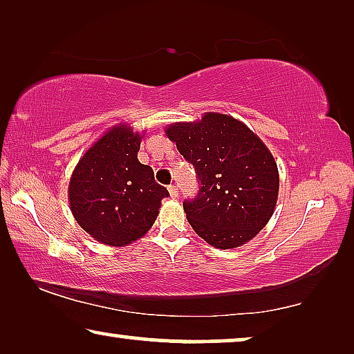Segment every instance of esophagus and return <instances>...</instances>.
I'll list each match as a JSON object with an SVG mask.
<instances>
[{
  "label": "esophagus",
  "instance_id": "obj_1",
  "mask_svg": "<svg viewBox=\"0 0 354 354\" xmlns=\"http://www.w3.org/2000/svg\"><path fill=\"white\" fill-rule=\"evenodd\" d=\"M169 195H171V198H177L178 196V188L176 185L169 187Z\"/></svg>",
  "mask_w": 354,
  "mask_h": 354
}]
</instances>
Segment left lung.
<instances>
[{
  "instance_id": "1",
  "label": "left lung",
  "mask_w": 354,
  "mask_h": 354,
  "mask_svg": "<svg viewBox=\"0 0 354 354\" xmlns=\"http://www.w3.org/2000/svg\"><path fill=\"white\" fill-rule=\"evenodd\" d=\"M164 133L195 166L201 188L183 211L206 243L232 250L263 230L279 198L277 162L241 120L205 113L193 122L169 124Z\"/></svg>"
}]
</instances>
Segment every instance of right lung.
I'll return each instance as SVG.
<instances>
[{
  "label": "right lung",
  "mask_w": 354,
  "mask_h": 354,
  "mask_svg": "<svg viewBox=\"0 0 354 354\" xmlns=\"http://www.w3.org/2000/svg\"><path fill=\"white\" fill-rule=\"evenodd\" d=\"M145 132L118 124L101 135L79 159L69 180L71 212L100 243L127 246L151 229L166 188L153 169L138 161Z\"/></svg>",
  "instance_id": "obj_1"
}]
</instances>
